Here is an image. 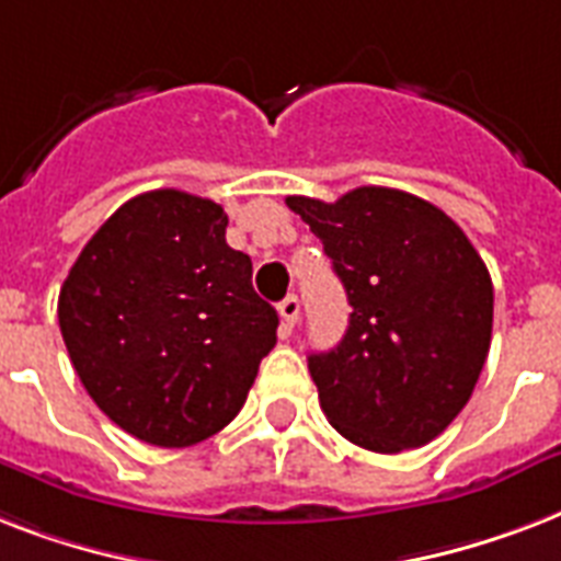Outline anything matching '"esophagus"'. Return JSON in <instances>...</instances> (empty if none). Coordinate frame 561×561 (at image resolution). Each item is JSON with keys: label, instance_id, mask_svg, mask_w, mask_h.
Instances as JSON below:
<instances>
[{"label": "esophagus", "instance_id": "34e87169", "mask_svg": "<svg viewBox=\"0 0 561 561\" xmlns=\"http://www.w3.org/2000/svg\"><path fill=\"white\" fill-rule=\"evenodd\" d=\"M279 314H282V325H285V332H290V329L299 323V299L294 297V294L282 299Z\"/></svg>", "mask_w": 561, "mask_h": 561}]
</instances>
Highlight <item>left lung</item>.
<instances>
[{
    "label": "left lung",
    "mask_w": 561,
    "mask_h": 561,
    "mask_svg": "<svg viewBox=\"0 0 561 561\" xmlns=\"http://www.w3.org/2000/svg\"><path fill=\"white\" fill-rule=\"evenodd\" d=\"M285 203L323 241L352 306L343 341L308 355L325 419L367 451L431 443L486 364L495 294L483 259L443 209L399 188Z\"/></svg>",
    "instance_id": "left-lung-1"
}]
</instances>
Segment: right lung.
<instances>
[{
	"mask_svg": "<svg viewBox=\"0 0 561 561\" xmlns=\"http://www.w3.org/2000/svg\"><path fill=\"white\" fill-rule=\"evenodd\" d=\"M218 203L157 188L110 215L66 276L57 320L92 401L142 443L186 448L244 408L279 314L227 244Z\"/></svg>",
	"mask_w": 561,
	"mask_h": 561,
	"instance_id": "obj_1",
	"label": "right lung"
}]
</instances>
